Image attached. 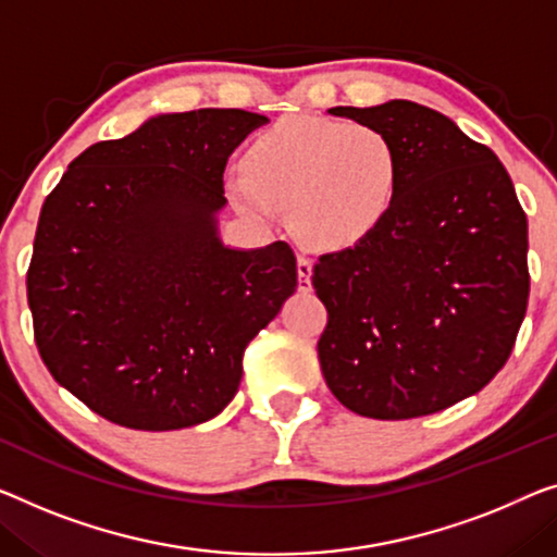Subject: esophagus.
<instances>
[{"label": "esophagus", "instance_id": "esophagus-1", "mask_svg": "<svg viewBox=\"0 0 557 557\" xmlns=\"http://www.w3.org/2000/svg\"><path fill=\"white\" fill-rule=\"evenodd\" d=\"M297 285H300L302 293L312 287V260L305 255L297 257Z\"/></svg>", "mask_w": 557, "mask_h": 557}]
</instances>
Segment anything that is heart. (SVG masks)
I'll use <instances>...</instances> for the list:
<instances>
[{
    "label": "heart",
    "mask_w": 557,
    "mask_h": 557,
    "mask_svg": "<svg viewBox=\"0 0 557 557\" xmlns=\"http://www.w3.org/2000/svg\"><path fill=\"white\" fill-rule=\"evenodd\" d=\"M247 172H230L239 210L270 220L289 207V225L318 250H347L370 237L400 193V152L383 129L327 117H287L252 139Z\"/></svg>",
    "instance_id": "obj_1"
}]
</instances>
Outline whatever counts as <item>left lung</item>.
Segmentation results:
<instances>
[{"label":"left lung","mask_w":557,"mask_h":557,"mask_svg":"<svg viewBox=\"0 0 557 557\" xmlns=\"http://www.w3.org/2000/svg\"><path fill=\"white\" fill-rule=\"evenodd\" d=\"M327 112L383 129L403 174L383 225L314 264L322 375L364 418L440 412L510 358L530 293L528 218L493 149L445 114L408 99Z\"/></svg>","instance_id":"left-lung-1"}]
</instances>
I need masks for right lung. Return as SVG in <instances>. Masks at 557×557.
<instances>
[{
    "instance_id": "1",
    "label": "right lung",
    "mask_w": 557,
    "mask_h": 557,
    "mask_svg": "<svg viewBox=\"0 0 557 557\" xmlns=\"http://www.w3.org/2000/svg\"><path fill=\"white\" fill-rule=\"evenodd\" d=\"M270 120L154 114L87 147L45 199L27 272L35 339L64 389L132 430L227 408L250 339L297 289L287 243H222L227 157Z\"/></svg>"
}]
</instances>
